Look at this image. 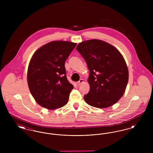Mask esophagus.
Segmentation results:
<instances>
[{
    "label": "esophagus",
    "mask_w": 153,
    "mask_h": 153,
    "mask_svg": "<svg viewBox=\"0 0 153 153\" xmlns=\"http://www.w3.org/2000/svg\"><path fill=\"white\" fill-rule=\"evenodd\" d=\"M84 82V80H83V79H80V80H79V81L78 82V85H81L82 83Z\"/></svg>",
    "instance_id": "1"
}]
</instances>
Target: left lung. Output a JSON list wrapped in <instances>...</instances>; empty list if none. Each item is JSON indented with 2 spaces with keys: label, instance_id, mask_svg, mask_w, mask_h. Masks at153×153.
<instances>
[{
  "label": "left lung",
  "instance_id": "1",
  "mask_svg": "<svg viewBox=\"0 0 153 153\" xmlns=\"http://www.w3.org/2000/svg\"><path fill=\"white\" fill-rule=\"evenodd\" d=\"M76 50L90 71V90L84 100L99 108L115 104L124 95L128 81V67L122 54L112 45L96 39L80 42Z\"/></svg>",
  "mask_w": 153,
  "mask_h": 153
}]
</instances>
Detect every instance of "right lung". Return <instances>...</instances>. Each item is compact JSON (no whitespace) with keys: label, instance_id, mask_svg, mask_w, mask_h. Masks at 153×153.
Returning a JSON list of instances; mask_svg holds the SVG:
<instances>
[{"label":"right lung","instance_id":"obj_1","mask_svg":"<svg viewBox=\"0 0 153 153\" xmlns=\"http://www.w3.org/2000/svg\"><path fill=\"white\" fill-rule=\"evenodd\" d=\"M77 44L54 41L37 49L30 61L27 80L36 102L46 109L65 105L73 85L66 76L65 62Z\"/></svg>","mask_w":153,"mask_h":153}]
</instances>
